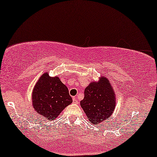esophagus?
Listing matches in <instances>:
<instances>
[{
  "label": "esophagus",
  "instance_id": "34e87169",
  "mask_svg": "<svg viewBox=\"0 0 157 157\" xmlns=\"http://www.w3.org/2000/svg\"><path fill=\"white\" fill-rule=\"evenodd\" d=\"M73 102H74V104H78V101L76 99V97L73 98Z\"/></svg>",
  "mask_w": 157,
  "mask_h": 157
}]
</instances>
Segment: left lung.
I'll return each instance as SVG.
<instances>
[{"label": "left lung", "instance_id": "8db88e82", "mask_svg": "<svg viewBox=\"0 0 157 157\" xmlns=\"http://www.w3.org/2000/svg\"><path fill=\"white\" fill-rule=\"evenodd\" d=\"M116 94L110 81L104 76L98 81H92L85 89L84 98L81 101L90 124L101 123L112 115L116 107Z\"/></svg>", "mask_w": 157, "mask_h": 157}]
</instances>
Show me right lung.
<instances>
[{
	"instance_id": "obj_1",
	"label": "right lung",
	"mask_w": 157,
	"mask_h": 157,
	"mask_svg": "<svg viewBox=\"0 0 157 157\" xmlns=\"http://www.w3.org/2000/svg\"><path fill=\"white\" fill-rule=\"evenodd\" d=\"M33 110L45 119L51 121L59 117L62 111L72 103L68 88L59 77H51L48 72L40 77L32 92Z\"/></svg>"
}]
</instances>
